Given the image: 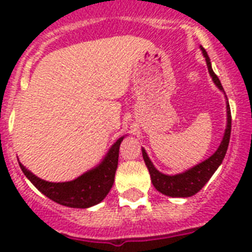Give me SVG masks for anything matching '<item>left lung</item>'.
Returning <instances> with one entry per match:
<instances>
[{
  "label": "left lung",
  "mask_w": 252,
  "mask_h": 252,
  "mask_svg": "<svg viewBox=\"0 0 252 252\" xmlns=\"http://www.w3.org/2000/svg\"><path fill=\"white\" fill-rule=\"evenodd\" d=\"M200 49L203 52L205 61H207L208 72L211 74L212 80L215 82V85L219 87L220 90L223 91V87L220 82L219 77L216 76L213 69H212L211 60L208 56L207 51L200 45ZM227 99V98H226ZM226 128H225V133H223L222 141L220 144L219 149L216 150L215 153L212 154L211 157L203 161L199 165L193 166V167L188 168L186 171L175 174V175H167L163 172L158 171L157 168L154 167L153 162L150 161V158L148 157V153L145 149L142 148V158L145 161V165L149 170L150 178H152V183L156 187L157 191L166 196H171V197H189L193 196L195 193L201 189V188L207 184V182L212 178V175L215 174V171L219 168V166L222 163L225 154H226L227 146H229V141H230V132H231V114H230V106L229 102L226 100Z\"/></svg>",
  "instance_id": "1"
}]
</instances>
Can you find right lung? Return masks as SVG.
Wrapping results in <instances>:
<instances>
[{
	"label": "right lung",
	"mask_w": 252,
	"mask_h": 252,
	"mask_svg": "<svg viewBox=\"0 0 252 252\" xmlns=\"http://www.w3.org/2000/svg\"><path fill=\"white\" fill-rule=\"evenodd\" d=\"M124 137L122 136L114 142L100 163L70 182H47L27 170L21 162L19 166L26 178L48 199L65 207L85 209L100 203L112 188L118 168L119 148Z\"/></svg>",
	"instance_id": "right-lung-1"
}]
</instances>
